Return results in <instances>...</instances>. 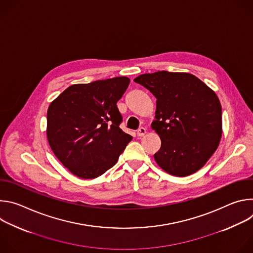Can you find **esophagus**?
I'll use <instances>...</instances> for the list:
<instances>
[{
	"label": "esophagus",
	"mask_w": 253,
	"mask_h": 253,
	"mask_svg": "<svg viewBox=\"0 0 253 253\" xmlns=\"http://www.w3.org/2000/svg\"><path fill=\"white\" fill-rule=\"evenodd\" d=\"M145 134H146V129L144 128V127L139 128V130L137 131V136H138V137H143Z\"/></svg>",
	"instance_id": "1"
}]
</instances>
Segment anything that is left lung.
<instances>
[{
  "label": "left lung",
  "instance_id": "obj_1",
  "mask_svg": "<svg viewBox=\"0 0 253 253\" xmlns=\"http://www.w3.org/2000/svg\"><path fill=\"white\" fill-rule=\"evenodd\" d=\"M134 81L157 99L151 127L161 139L154 154L158 166L179 177L198 171L221 139L222 111L217 95L194 75L181 72L158 71Z\"/></svg>",
  "mask_w": 253,
  "mask_h": 253
}]
</instances>
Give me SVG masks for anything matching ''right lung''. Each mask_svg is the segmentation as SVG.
<instances>
[{
  "label": "right lung",
  "instance_id": "right-lung-1",
  "mask_svg": "<svg viewBox=\"0 0 253 253\" xmlns=\"http://www.w3.org/2000/svg\"><path fill=\"white\" fill-rule=\"evenodd\" d=\"M130 79L115 77L68 87L47 112V138L60 162L74 175L93 179L113 167L132 140L120 129L117 102Z\"/></svg>",
  "mask_w": 253,
  "mask_h": 253
}]
</instances>
